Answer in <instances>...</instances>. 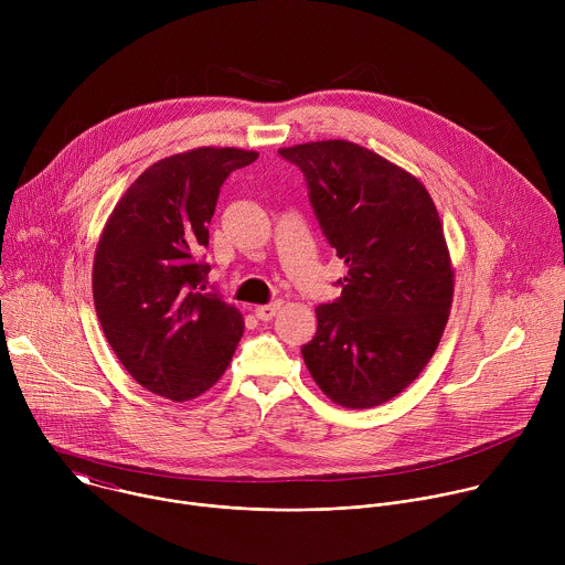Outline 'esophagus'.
<instances>
[{"label": "esophagus", "instance_id": "esophagus-1", "mask_svg": "<svg viewBox=\"0 0 565 565\" xmlns=\"http://www.w3.org/2000/svg\"><path fill=\"white\" fill-rule=\"evenodd\" d=\"M281 308V301H275V303H264V306H257L255 308V315L262 319V321H270Z\"/></svg>", "mask_w": 565, "mask_h": 565}]
</instances>
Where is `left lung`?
<instances>
[{"instance_id": "1", "label": "left lung", "mask_w": 565, "mask_h": 565, "mask_svg": "<svg viewBox=\"0 0 565 565\" xmlns=\"http://www.w3.org/2000/svg\"><path fill=\"white\" fill-rule=\"evenodd\" d=\"M308 183L329 244L349 268L342 297L315 308L301 347L317 386L335 405L371 409L427 366L454 301V266L427 188L349 140L281 147Z\"/></svg>"}]
</instances>
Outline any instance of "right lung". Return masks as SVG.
<instances>
[{
  "mask_svg": "<svg viewBox=\"0 0 565 565\" xmlns=\"http://www.w3.org/2000/svg\"><path fill=\"white\" fill-rule=\"evenodd\" d=\"M257 151L196 147L149 166L109 214L94 257V303L103 333L147 391L199 397L225 373L244 335L238 308L205 290L207 225L230 172Z\"/></svg>",
  "mask_w": 565,
  "mask_h": 565,
  "instance_id": "1",
  "label": "right lung"
}]
</instances>
